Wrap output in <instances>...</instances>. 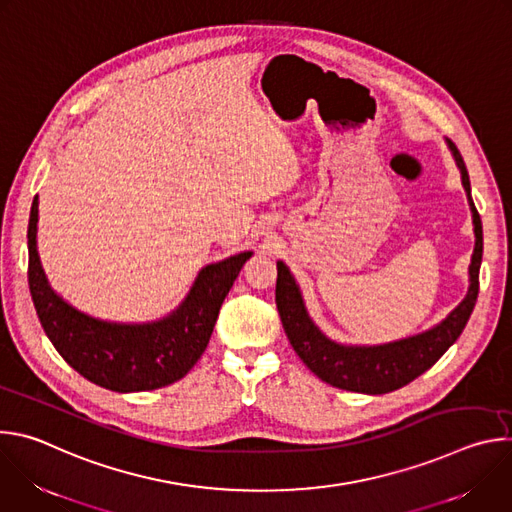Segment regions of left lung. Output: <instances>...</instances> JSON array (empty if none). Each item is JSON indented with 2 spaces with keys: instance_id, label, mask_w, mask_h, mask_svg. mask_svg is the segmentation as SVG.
Masks as SVG:
<instances>
[{
  "instance_id": "obj_1",
  "label": "left lung",
  "mask_w": 512,
  "mask_h": 512,
  "mask_svg": "<svg viewBox=\"0 0 512 512\" xmlns=\"http://www.w3.org/2000/svg\"><path fill=\"white\" fill-rule=\"evenodd\" d=\"M454 160L462 172V184L466 188L472 216L476 247L470 265V289L464 302L435 328L383 346H340L328 340L306 314L300 289L287 271V267L277 263V285H275V304L283 324V330L294 346L296 354L304 360L306 367L324 383L356 393L383 395L395 389L405 387L419 375L440 360V356L458 340L462 334L476 298H478V273L482 261V221L470 196V176L462 154L456 143L448 139Z\"/></svg>"
}]
</instances>
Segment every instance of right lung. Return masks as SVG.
<instances>
[{
    "instance_id": "obj_1",
    "label": "right lung",
    "mask_w": 512,
    "mask_h": 512,
    "mask_svg": "<svg viewBox=\"0 0 512 512\" xmlns=\"http://www.w3.org/2000/svg\"><path fill=\"white\" fill-rule=\"evenodd\" d=\"M38 196L28 223V285L38 320L58 354L87 381L117 391H152L180 381L202 356L229 289L251 251L206 265L184 304L154 324L101 322L50 289L36 251Z\"/></svg>"
}]
</instances>
